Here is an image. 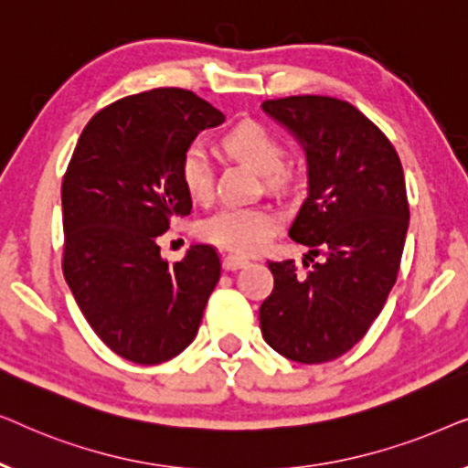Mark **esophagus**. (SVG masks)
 <instances>
[{
    "label": "esophagus",
    "instance_id": "1",
    "mask_svg": "<svg viewBox=\"0 0 468 468\" xmlns=\"http://www.w3.org/2000/svg\"><path fill=\"white\" fill-rule=\"evenodd\" d=\"M247 264H249V260L242 258V255L229 253V255H226V258H223V268H226V271H239V268L247 266Z\"/></svg>",
    "mask_w": 468,
    "mask_h": 468
}]
</instances>
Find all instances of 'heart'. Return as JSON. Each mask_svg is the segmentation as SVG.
<instances>
[{
    "mask_svg": "<svg viewBox=\"0 0 468 468\" xmlns=\"http://www.w3.org/2000/svg\"><path fill=\"white\" fill-rule=\"evenodd\" d=\"M221 146L229 157L239 159L264 176L268 189L283 191L290 185V176L281 170L285 157L283 146L261 125L253 121L234 125L221 138ZM181 183L194 202H208L213 196V170L208 155L200 146H191L183 155ZM277 213L266 207L223 208L202 221L200 234L202 239L228 251L247 255L266 247L277 229Z\"/></svg>",
    "mask_w": 468,
    "mask_h": 468,
    "instance_id": "b5f03b06",
    "label": "heart"
}]
</instances>
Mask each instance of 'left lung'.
Returning <instances> with one entry per match:
<instances>
[{"mask_svg":"<svg viewBox=\"0 0 468 468\" xmlns=\"http://www.w3.org/2000/svg\"><path fill=\"white\" fill-rule=\"evenodd\" d=\"M261 111L304 149L309 196L290 239L309 247V271L293 260L268 261L274 287L260 306V328L287 360L330 362L367 335L396 283L409 228L402 164L349 101L292 95L266 100Z\"/></svg>","mask_w":468,"mask_h":468,"instance_id":"8db88e82","label":"left lung"}]
</instances>
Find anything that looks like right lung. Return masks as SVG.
<instances>
[{"mask_svg": "<svg viewBox=\"0 0 468 468\" xmlns=\"http://www.w3.org/2000/svg\"><path fill=\"white\" fill-rule=\"evenodd\" d=\"M226 117L185 89H153L89 121L63 176V277L95 335L136 364L181 354L221 277L219 255L194 245L168 264L157 239L191 213L181 162Z\"/></svg>", "mask_w": 468, "mask_h": 468, "instance_id": "1", "label": "right lung"}]
</instances>
